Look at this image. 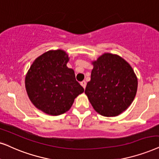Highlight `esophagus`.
Instances as JSON below:
<instances>
[{
	"label": "esophagus",
	"mask_w": 159,
	"mask_h": 159,
	"mask_svg": "<svg viewBox=\"0 0 159 159\" xmlns=\"http://www.w3.org/2000/svg\"><path fill=\"white\" fill-rule=\"evenodd\" d=\"M80 84H81V85L82 86V87H83V88L84 89V88H85V87H86V82L85 81H82V82H80Z\"/></svg>",
	"instance_id": "34e87169"
}]
</instances>
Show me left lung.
<instances>
[{"label": "left lung", "mask_w": 159, "mask_h": 159, "mask_svg": "<svg viewBox=\"0 0 159 159\" xmlns=\"http://www.w3.org/2000/svg\"><path fill=\"white\" fill-rule=\"evenodd\" d=\"M93 69L84 93L92 107L105 117L117 116L134 99L138 81L132 67L123 57L104 53L92 61Z\"/></svg>", "instance_id": "obj_1"}]
</instances>
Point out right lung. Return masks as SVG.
Returning a JSON list of instances; mask_svg holds the SVG:
<instances>
[{
    "label": "right lung",
    "mask_w": 159,
    "mask_h": 159,
    "mask_svg": "<svg viewBox=\"0 0 159 159\" xmlns=\"http://www.w3.org/2000/svg\"><path fill=\"white\" fill-rule=\"evenodd\" d=\"M69 55L63 49L49 50L39 56L27 72L25 84L32 104L49 115H60L71 108L84 88L67 67Z\"/></svg>",
    "instance_id": "1"
}]
</instances>
